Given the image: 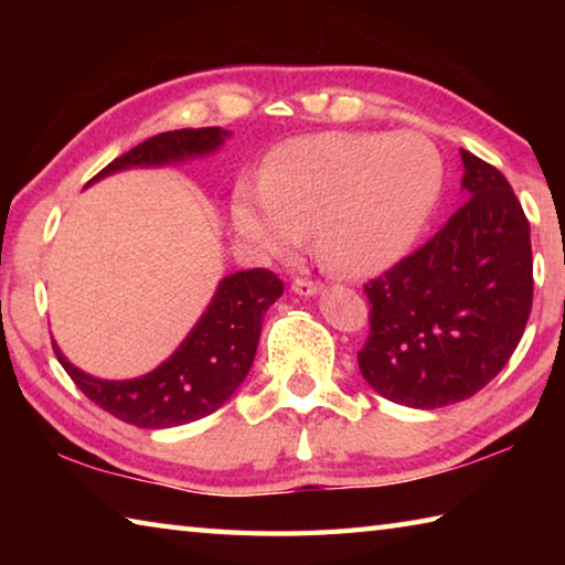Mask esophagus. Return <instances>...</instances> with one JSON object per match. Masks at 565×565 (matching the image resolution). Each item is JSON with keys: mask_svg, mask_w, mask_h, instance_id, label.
I'll list each match as a JSON object with an SVG mask.
<instances>
[{"mask_svg": "<svg viewBox=\"0 0 565 565\" xmlns=\"http://www.w3.org/2000/svg\"><path fill=\"white\" fill-rule=\"evenodd\" d=\"M291 289H294V294H299V296H313L319 291V284L311 281V279H294Z\"/></svg>", "mask_w": 565, "mask_h": 565, "instance_id": "esophagus-1", "label": "esophagus"}]
</instances>
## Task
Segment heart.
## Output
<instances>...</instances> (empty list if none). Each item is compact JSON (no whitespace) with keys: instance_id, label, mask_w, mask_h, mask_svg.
Returning <instances> with one entry per match:
<instances>
[{"instance_id":"obj_1","label":"heart","mask_w":565,"mask_h":565,"mask_svg":"<svg viewBox=\"0 0 565 565\" xmlns=\"http://www.w3.org/2000/svg\"><path fill=\"white\" fill-rule=\"evenodd\" d=\"M441 186L444 159L424 134H317L276 151L259 189L236 191L232 218L266 254L299 246L311 228L331 269L369 276L408 254Z\"/></svg>"}]
</instances>
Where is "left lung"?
Returning a JSON list of instances; mask_svg holds the SVG:
<instances>
[{
  "label": "left lung",
  "instance_id": "obj_1",
  "mask_svg": "<svg viewBox=\"0 0 565 565\" xmlns=\"http://www.w3.org/2000/svg\"><path fill=\"white\" fill-rule=\"evenodd\" d=\"M466 202L436 236L369 281L359 369L381 396L441 408L511 359L533 303L531 226L499 169L461 149Z\"/></svg>",
  "mask_w": 565,
  "mask_h": 565
}]
</instances>
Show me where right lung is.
<instances>
[{
  "label": "right lung",
  "instance_id": "1",
  "mask_svg": "<svg viewBox=\"0 0 565 565\" xmlns=\"http://www.w3.org/2000/svg\"><path fill=\"white\" fill-rule=\"evenodd\" d=\"M226 137L228 131L222 127L157 134L114 159L92 181L131 167H164L171 161L212 154ZM281 294L284 284L269 269L226 276L181 347L161 366L139 379H94L72 366L56 343L52 347L76 388L119 420L139 428L191 424L214 414L242 386L256 356L264 313Z\"/></svg>",
  "mask_w": 565,
  "mask_h": 565
}]
</instances>
